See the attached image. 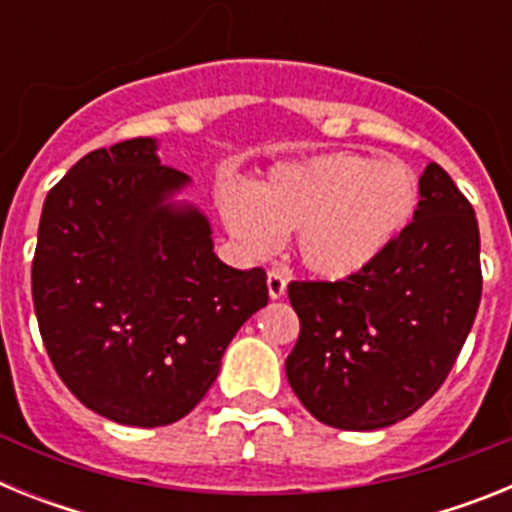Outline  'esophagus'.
I'll return each instance as SVG.
<instances>
[{"label": "esophagus", "instance_id": "1", "mask_svg": "<svg viewBox=\"0 0 512 512\" xmlns=\"http://www.w3.org/2000/svg\"><path fill=\"white\" fill-rule=\"evenodd\" d=\"M266 287H269L271 300H282L284 292H287V274L279 269H271L266 274Z\"/></svg>", "mask_w": 512, "mask_h": 512}]
</instances>
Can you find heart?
<instances>
[{
	"mask_svg": "<svg viewBox=\"0 0 512 512\" xmlns=\"http://www.w3.org/2000/svg\"><path fill=\"white\" fill-rule=\"evenodd\" d=\"M420 200L413 169L359 153L279 164L253 192L228 189L220 212L235 241L266 251L295 230V253L312 277L361 274L405 230Z\"/></svg>",
	"mask_w": 512,
	"mask_h": 512,
	"instance_id": "heart-1",
	"label": "heart"
}]
</instances>
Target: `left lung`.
I'll use <instances>...</instances> for the list:
<instances>
[{
	"label": "left lung",
	"mask_w": 512,
	"mask_h": 512,
	"mask_svg": "<svg viewBox=\"0 0 512 512\" xmlns=\"http://www.w3.org/2000/svg\"><path fill=\"white\" fill-rule=\"evenodd\" d=\"M390 248L341 282H289L300 338L287 379L310 415L377 431L413 415L449 377L482 297L474 207L438 164Z\"/></svg>",
	"instance_id": "1"
}]
</instances>
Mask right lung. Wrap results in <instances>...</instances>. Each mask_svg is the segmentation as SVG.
Returning <instances> with one entry per match:
<instances>
[{
	"label": "right lung",
	"instance_id": "add662e5",
	"mask_svg": "<svg viewBox=\"0 0 512 512\" xmlns=\"http://www.w3.org/2000/svg\"><path fill=\"white\" fill-rule=\"evenodd\" d=\"M189 176L156 140L87 153L48 192L33 259L45 351L81 405L122 425L176 423L205 397L266 271L212 253L210 220L171 202Z\"/></svg>",
	"mask_w": 512,
	"mask_h": 512
}]
</instances>
